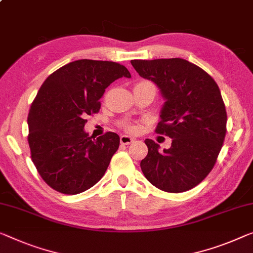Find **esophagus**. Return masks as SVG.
<instances>
[{
	"instance_id": "obj_1",
	"label": "esophagus",
	"mask_w": 253,
	"mask_h": 253,
	"mask_svg": "<svg viewBox=\"0 0 253 253\" xmlns=\"http://www.w3.org/2000/svg\"><path fill=\"white\" fill-rule=\"evenodd\" d=\"M131 142H134V138L128 136V135H122V136H120V143H122V144L127 145V144H130Z\"/></svg>"
}]
</instances>
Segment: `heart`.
I'll use <instances>...</instances> for the list:
<instances>
[{
    "instance_id": "heart-1",
    "label": "heart",
    "mask_w": 253,
    "mask_h": 253,
    "mask_svg": "<svg viewBox=\"0 0 253 253\" xmlns=\"http://www.w3.org/2000/svg\"><path fill=\"white\" fill-rule=\"evenodd\" d=\"M123 126H124V128H125L127 131H129V133H136V131H138V126L137 125H134V124L125 123Z\"/></svg>"
}]
</instances>
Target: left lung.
<instances>
[{"label":"left lung","mask_w":253,"mask_h":253,"mask_svg":"<svg viewBox=\"0 0 253 253\" xmlns=\"http://www.w3.org/2000/svg\"><path fill=\"white\" fill-rule=\"evenodd\" d=\"M143 78L160 89L165 103L156 131L171 138L169 149L146 138L148 156L141 161L146 179L159 190L185 192L208 176L226 135L225 104L212 77L187 60H131Z\"/></svg>","instance_id":"left-lung-1"}]
</instances>
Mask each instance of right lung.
Returning <instances> with one entry per match:
<instances>
[{"label": "right lung", "instance_id": "add662e5", "mask_svg": "<svg viewBox=\"0 0 253 253\" xmlns=\"http://www.w3.org/2000/svg\"><path fill=\"white\" fill-rule=\"evenodd\" d=\"M122 77L130 74L120 63L83 59L59 68L41 86L28 115V143L37 171L53 190L78 194L103 177L119 136L108 131L94 139L84 126L99 112L105 88Z\"/></svg>", "mask_w": 253, "mask_h": 253}]
</instances>
